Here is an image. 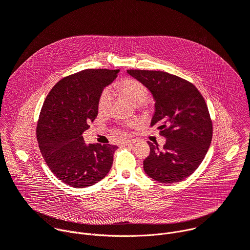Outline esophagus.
<instances>
[{
  "instance_id": "34e87169",
  "label": "esophagus",
  "mask_w": 250,
  "mask_h": 250,
  "mask_svg": "<svg viewBox=\"0 0 250 250\" xmlns=\"http://www.w3.org/2000/svg\"><path fill=\"white\" fill-rule=\"evenodd\" d=\"M135 142H136L135 139H125V140H124V145H125V146H130V145L135 144Z\"/></svg>"
}]
</instances>
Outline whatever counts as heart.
<instances>
[{"mask_svg": "<svg viewBox=\"0 0 250 250\" xmlns=\"http://www.w3.org/2000/svg\"><path fill=\"white\" fill-rule=\"evenodd\" d=\"M118 90L126 97L133 104L141 106L149 97V91L146 85L142 84L136 79H125L118 85ZM113 102L112 89L106 87L103 89L98 99V109L100 112H106ZM138 125L137 121H129L125 124L127 127H134Z\"/></svg>", "mask_w": 250, "mask_h": 250, "instance_id": "obj_1", "label": "heart"}]
</instances>
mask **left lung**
Instances as JSON below:
<instances>
[{
	"label": "left lung",
	"mask_w": 250,
	"mask_h": 250,
	"mask_svg": "<svg viewBox=\"0 0 250 250\" xmlns=\"http://www.w3.org/2000/svg\"><path fill=\"white\" fill-rule=\"evenodd\" d=\"M155 100L151 126L158 125L165 145L147 141L146 173L161 183L180 182L200 166L210 146L212 123L205 99L189 81L164 71L127 70Z\"/></svg>",
	"instance_id": "8db88e82"
}]
</instances>
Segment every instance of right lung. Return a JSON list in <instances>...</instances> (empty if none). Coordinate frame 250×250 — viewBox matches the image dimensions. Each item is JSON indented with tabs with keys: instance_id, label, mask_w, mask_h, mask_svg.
Returning a JSON list of instances; mask_svg holds the SVG:
<instances>
[{
	"instance_id": "right-lung-1",
	"label": "right lung",
	"mask_w": 250,
	"mask_h": 250,
	"mask_svg": "<svg viewBox=\"0 0 250 250\" xmlns=\"http://www.w3.org/2000/svg\"><path fill=\"white\" fill-rule=\"evenodd\" d=\"M119 71L86 69L64 77L42 104L37 126L39 146L51 172L69 186H92L113 165L118 146H87L82 133L97 118L101 92L117 78Z\"/></svg>"
}]
</instances>
